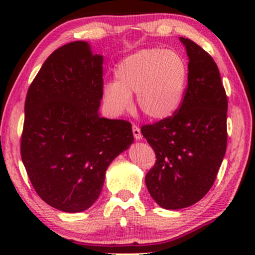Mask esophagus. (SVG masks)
Segmentation results:
<instances>
[{
	"label": "esophagus",
	"instance_id": "34e87169",
	"mask_svg": "<svg viewBox=\"0 0 255 255\" xmlns=\"http://www.w3.org/2000/svg\"><path fill=\"white\" fill-rule=\"evenodd\" d=\"M132 133H133V137L137 139V140H139V139L142 138L140 128H139L137 125H133V127H132Z\"/></svg>",
	"mask_w": 255,
	"mask_h": 255
}]
</instances>
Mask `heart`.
Masks as SVG:
<instances>
[{
  "label": "heart",
  "mask_w": 255,
  "mask_h": 255,
  "mask_svg": "<svg viewBox=\"0 0 255 255\" xmlns=\"http://www.w3.org/2000/svg\"><path fill=\"white\" fill-rule=\"evenodd\" d=\"M116 81L103 87V100L114 114L131 108L135 94L138 109L153 121L172 117L182 104L188 83L184 59L174 51L152 47L124 58L115 69Z\"/></svg>",
  "instance_id": "b5f03b06"
}]
</instances>
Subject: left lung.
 Here are the masks:
<instances>
[{
    "label": "left lung",
    "mask_w": 255,
    "mask_h": 255,
    "mask_svg": "<svg viewBox=\"0 0 255 255\" xmlns=\"http://www.w3.org/2000/svg\"><path fill=\"white\" fill-rule=\"evenodd\" d=\"M189 57L188 86L172 117L146 124L141 133L155 153L145 176L160 207H190L214 184L228 145V97L217 65L207 51L180 37Z\"/></svg>",
    "instance_id": "1"
}]
</instances>
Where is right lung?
Returning a JSON list of instances; mask_svg holds the SVG:
<instances>
[{"label": "right lung", "instance_id": "1", "mask_svg": "<svg viewBox=\"0 0 255 255\" xmlns=\"http://www.w3.org/2000/svg\"><path fill=\"white\" fill-rule=\"evenodd\" d=\"M102 64L85 41L64 45L26 94L22 161L38 196L65 212L92 207L110 162L133 141L131 123L100 117Z\"/></svg>", "mask_w": 255, "mask_h": 255}]
</instances>
